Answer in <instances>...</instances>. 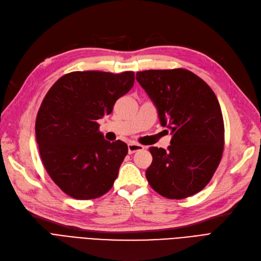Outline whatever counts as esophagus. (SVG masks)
Returning a JSON list of instances; mask_svg holds the SVG:
<instances>
[{"instance_id":"34e87169","label":"esophagus","mask_w":261,"mask_h":261,"mask_svg":"<svg viewBox=\"0 0 261 261\" xmlns=\"http://www.w3.org/2000/svg\"><path fill=\"white\" fill-rule=\"evenodd\" d=\"M143 148H144V146L140 145V144H136V143L128 144V152L130 153V155H131V153H134V152L142 150Z\"/></svg>"}]
</instances>
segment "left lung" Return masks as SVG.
Returning a JSON list of instances; mask_svg holds the SVG:
<instances>
[{"label":"left lung","mask_w":261,"mask_h":261,"mask_svg":"<svg viewBox=\"0 0 261 261\" xmlns=\"http://www.w3.org/2000/svg\"><path fill=\"white\" fill-rule=\"evenodd\" d=\"M137 81L172 136L168 150L149 149V185L169 199L197 194L213 176L224 150V120L215 93L184 69L138 72Z\"/></svg>","instance_id":"8db88e82"}]
</instances>
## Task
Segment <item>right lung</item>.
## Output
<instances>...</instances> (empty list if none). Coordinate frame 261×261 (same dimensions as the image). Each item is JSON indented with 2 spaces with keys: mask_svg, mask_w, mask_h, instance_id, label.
Here are the masks:
<instances>
[{
  "mask_svg": "<svg viewBox=\"0 0 261 261\" xmlns=\"http://www.w3.org/2000/svg\"><path fill=\"white\" fill-rule=\"evenodd\" d=\"M133 84V72H72L47 92L36 117V142L46 171L66 195L89 200L112 188L128 146L106 141L96 120L110 115Z\"/></svg>",
  "mask_w": 261,
  "mask_h": 261,
  "instance_id": "obj_1",
  "label": "right lung"
}]
</instances>
